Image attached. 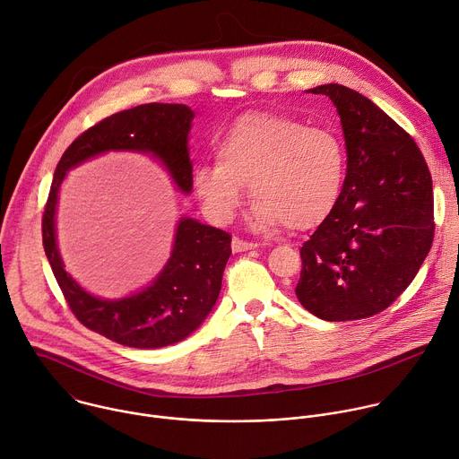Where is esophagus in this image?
<instances>
[{
  "label": "esophagus",
  "instance_id": "34e87169",
  "mask_svg": "<svg viewBox=\"0 0 459 459\" xmlns=\"http://www.w3.org/2000/svg\"><path fill=\"white\" fill-rule=\"evenodd\" d=\"M258 244H255V242H247V240H240V238H237V237H233V240H231V249H233V253H242V251H247V249H255Z\"/></svg>",
  "mask_w": 459,
  "mask_h": 459
}]
</instances>
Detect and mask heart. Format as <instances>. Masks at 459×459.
Masks as SVG:
<instances>
[{
	"instance_id": "obj_1",
	"label": "heart",
	"mask_w": 459,
	"mask_h": 459,
	"mask_svg": "<svg viewBox=\"0 0 459 459\" xmlns=\"http://www.w3.org/2000/svg\"><path fill=\"white\" fill-rule=\"evenodd\" d=\"M217 160L195 166L192 185L217 224L233 221L244 185L255 199L251 228L269 231L286 224L309 230L334 210L345 178L342 137L327 126L273 114L235 121L213 143Z\"/></svg>"
}]
</instances>
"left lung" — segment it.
Instances as JSON below:
<instances>
[{
    "label": "left lung",
    "instance_id": "obj_1",
    "mask_svg": "<svg viewBox=\"0 0 459 459\" xmlns=\"http://www.w3.org/2000/svg\"><path fill=\"white\" fill-rule=\"evenodd\" d=\"M347 173L331 215L300 247L299 302L327 322L373 316L414 281L434 238L432 177L412 137L380 107L338 82Z\"/></svg>",
    "mask_w": 459,
    "mask_h": 459
}]
</instances>
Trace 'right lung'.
<instances>
[{"label":"right lung","mask_w":459,"mask_h":459,"mask_svg":"<svg viewBox=\"0 0 459 459\" xmlns=\"http://www.w3.org/2000/svg\"><path fill=\"white\" fill-rule=\"evenodd\" d=\"M195 114L186 105L150 103L114 114L81 134L57 162L43 215V246L54 277L77 320L108 340L135 349L173 345L197 331L217 304L231 237L192 217L177 221L169 258L157 277L121 299L88 293L65 269L56 213L66 173L108 152L144 153L169 175L180 194H192L188 134Z\"/></svg>","instance_id":"1"}]
</instances>
